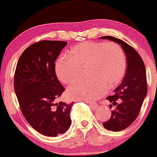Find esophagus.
Returning a JSON list of instances; mask_svg holds the SVG:
<instances>
[{"mask_svg": "<svg viewBox=\"0 0 157 157\" xmlns=\"http://www.w3.org/2000/svg\"><path fill=\"white\" fill-rule=\"evenodd\" d=\"M86 102L90 104V106H91L93 109H96L99 108V105H97V104L95 103V102Z\"/></svg>", "mask_w": 157, "mask_h": 157, "instance_id": "obj_1", "label": "esophagus"}]
</instances>
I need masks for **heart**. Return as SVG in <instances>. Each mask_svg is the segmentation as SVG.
I'll use <instances>...</instances> for the list:
<instances>
[{"label":"heart","mask_w":157,"mask_h":157,"mask_svg":"<svg viewBox=\"0 0 157 157\" xmlns=\"http://www.w3.org/2000/svg\"><path fill=\"white\" fill-rule=\"evenodd\" d=\"M127 66L125 54L114 42H85L75 45L71 55H61L55 63L58 78L64 84L79 79L81 70L86 68L90 80L70 86V99L92 101L97 99L106 90L116 86L124 77Z\"/></svg>","instance_id":"1"}]
</instances>
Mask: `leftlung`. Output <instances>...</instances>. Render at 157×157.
<instances>
[{
  "label": "left lung",
  "instance_id": "left-lung-1",
  "mask_svg": "<svg viewBox=\"0 0 157 157\" xmlns=\"http://www.w3.org/2000/svg\"><path fill=\"white\" fill-rule=\"evenodd\" d=\"M100 39H109L121 45L127 58V67L124 79L121 84L115 89L114 95L106 98L112 103L109 105L110 108L112 105L116 107L111 111L110 118L102 124L105 129L120 131L131 125L138 116L147 93L146 69L137 51L124 41L108 36H102Z\"/></svg>",
  "mask_w": 157,
  "mask_h": 157
}]
</instances>
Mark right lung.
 <instances>
[{
  "mask_svg": "<svg viewBox=\"0 0 157 157\" xmlns=\"http://www.w3.org/2000/svg\"><path fill=\"white\" fill-rule=\"evenodd\" d=\"M67 45L63 41L42 40L28 47L19 58L14 90L23 116L40 134L56 137L71 124L73 103L56 100L64 88L55 73V61Z\"/></svg>",
  "mask_w": 157,
  "mask_h": 157,
  "instance_id": "1",
  "label": "right lung"
}]
</instances>
